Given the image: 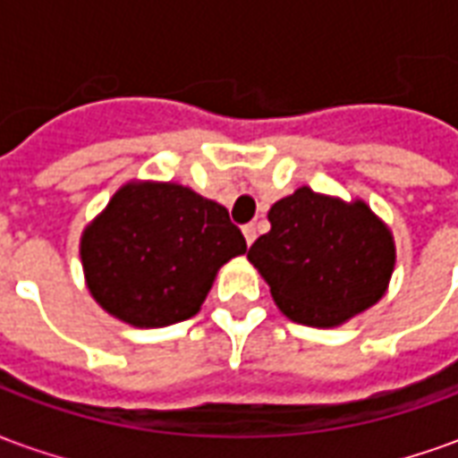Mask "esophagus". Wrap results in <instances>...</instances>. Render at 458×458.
Masks as SVG:
<instances>
[{
    "label": "esophagus",
    "instance_id": "1",
    "mask_svg": "<svg viewBox=\"0 0 458 458\" xmlns=\"http://www.w3.org/2000/svg\"><path fill=\"white\" fill-rule=\"evenodd\" d=\"M242 235H245V242H248V245H252V242H255V238H258V225H255V223L245 225V228H242Z\"/></svg>",
    "mask_w": 458,
    "mask_h": 458
}]
</instances>
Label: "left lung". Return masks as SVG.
<instances>
[{"label": "left lung", "mask_w": 458, "mask_h": 458, "mask_svg": "<svg viewBox=\"0 0 458 458\" xmlns=\"http://www.w3.org/2000/svg\"><path fill=\"white\" fill-rule=\"evenodd\" d=\"M267 218L272 228L255 240L248 259L284 317L334 328L385 297L394 238L365 200L301 186L279 199Z\"/></svg>", "instance_id": "left-lung-1"}]
</instances>
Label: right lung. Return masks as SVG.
<instances>
[{
  "mask_svg": "<svg viewBox=\"0 0 458 458\" xmlns=\"http://www.w3.org/2000/svg\"><path fill=\"white\" fill-rule=\"evenodd\" d=\"M245 252L228 210L174 181H127L81 235L90 297L137 328L196 317L218 269Z\"/></svg>",
  "mask_w": 458,
  "mask_h": 458,
  "instance_id": "1",
  "label": "right lung"
}]
</instances>
